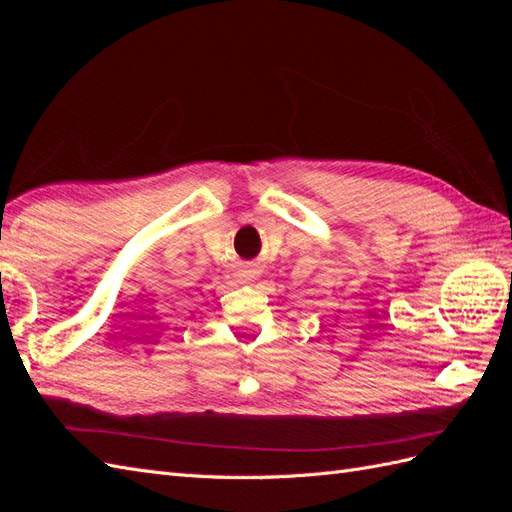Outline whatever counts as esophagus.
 <instances>
[{"label": "esophagus", "instance_id": "34e87169", "mask_svg": "<svg viewBox=\"0 0 512 512\" xmlns=\"http://www.w3.org/2000/svg\"><path fill=\"white\" fill-rule=\"evenodd\" d=\"M241 277H243V282H252L254 277H256V271L247 267V269H243V271H241Z\"/></svg>", "mask_w": 512, "mask_h": 512}]
</instances>
